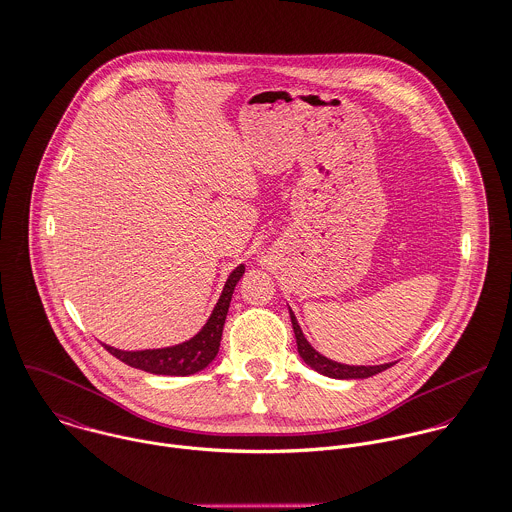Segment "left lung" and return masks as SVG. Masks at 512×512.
I'll list each match as a JSON object with an SVG mask.
<instances>
[{
	"label": "left lung",
	"mask_w": 512,
	"mask_h": 512,
	"mask_svg": "<svg viewBox=\"0 0 512 512\" xmlns=\"http://www.w3.org/2000/svg\"><path fill=\"white\" fill-rule=\"evenodd\" d=\"M290 310V308H288ZM290 320H292V328H294V334H296V343H298V353L300 357L318 373L322 375H328V377H334V379H365V377H371L375 373H381L385 371L387 367H391L395 361L391 363H381V365H347V363H338L326 355H322L320 351H316L312 347V343L306 340L294 312L290 310Z\"/></svg>",
	"instance_id": "1"
}]
</instances>
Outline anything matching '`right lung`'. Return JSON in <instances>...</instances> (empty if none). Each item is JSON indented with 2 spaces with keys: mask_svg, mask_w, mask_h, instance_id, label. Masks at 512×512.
<instances>
[{
  "mask_svg": "<svg viewBox=\"0 0 512 512\" xmlns=\"http://www.w3.org/2000/svg\"><path fill=\"white\" fill-rule=\"evenodd\" d=\"M244 270H246L244 264H240L238 268H234L230 272L210 318L206 320L202 330L196 336H192L190 340L169 345V347L139 349V351H125V349H117V347L103 343L105 349L111 355H115L117 359H121L123 363L143 369L147 373H155V375H192V373L202 371L204 367H208L212 363V359L218 353L220 340H222V328H224L226 314L230 308V300H232L234 288H236L238 280L242 278Z\"/></svg>",
  "mask_w": 512,
  "mask_h": 512,
  "instance_id": "obj_1",
  "label": "right lung"
}]
</instances>
